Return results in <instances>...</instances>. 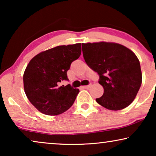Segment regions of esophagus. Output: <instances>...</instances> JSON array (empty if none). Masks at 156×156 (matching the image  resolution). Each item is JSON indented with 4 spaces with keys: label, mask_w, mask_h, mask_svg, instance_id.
I'll list each match as a JSON object with an SVG mask.
<instances>
[{
    "label": "esophagus",
    "mask_w": 156,
    "mask_h": 156,
    "mask_svg": "<svg viewBox=\"0 0 156 156\" xmlns=\"http://www.w3.org/2000/svg\"><path fill=\"white\" fill-rule=\"evenodd\" d=\"M90 87H91V84L87 85V86H83L82 87H83V88H84V89H89Z\"/></svg>",
    "instance_id": "esophagus-1"
}]
</instances>
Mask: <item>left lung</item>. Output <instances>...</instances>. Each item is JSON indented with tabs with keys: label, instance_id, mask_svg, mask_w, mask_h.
Returning a JSON list of instances; mask_svg holds the SVG:
<instances>
[{
	"label": "left lung",
	"instance_id": "8db88e82",
	"mask_svg": "<svg viewBox=\"0 0 156 156\" xmlns=\"http://www.w3.org/2000/svg\"><path fill=\"white\" fill-rule=\"evenodd\" d=\"M87 65L99 75L104 94L96 101L109 110L123 109L135 99L142 83L139 60L131 50L114 42L82 43Z\"/></svg>",
	"mask_w": 156,
	"mask_h": 156
}]
</instances>
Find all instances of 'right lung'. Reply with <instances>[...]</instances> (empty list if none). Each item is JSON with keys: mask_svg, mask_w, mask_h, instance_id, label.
<instances>
[{"mask_svg": "<svg viewBox=\"0 0 156 156\" xmlns=\"http://www.w3.org/2000/svg\"><path fill=\"white\" fill-rule=\"evenodd\" d=\"M81 52V43L60 45L39 53L30 61L23 74L24 90L39 112L55 116L74 104L80 90L70 84H59L68 81L67 72Z\"/></svg>", "mask_w": 156, "mask_h": 156, "instance_id": "1", "label": "right lung"}]
</instances>
